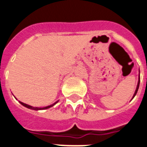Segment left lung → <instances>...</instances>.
Here are the masks:
<instances>
[{"mask_svg":"<svg viewBox=\"0 0 147 147\" xmlns=\"http://www.w3.org/2000/svg\"><path fill=\"white\" fill-rule=\"evenodd\" d=\"M140 75H139V78H138V83H137V88H136V90H135V92H134V95H133V98L132 99L135 97V95L137 94V91H138V88H139V85H140ZM131 99V100H132Z\"/></svg>","mask_w":147,"mask_h":147,"instance_id":"left-lung-1","label":"left lung"}]
</instances>
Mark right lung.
<instances>
[{
  "label": "right lung",
  "instance_id": "1",
  "mask_svg": "<svg viewBox=\"0 0 147 147\" xmlns=\"http://www.w3.org/2000/svg\"><path fill=\"white\" fill-rule=\"evenodd\" d=\"M58 101L59 100H57L56 102H55L54 104H53V105H49V106H47V107H32V106H30V105H26V104H24V103L21 102V101H19L20 104H21L23 106H24V107H27V108H29V109H31V110H35V111H39V110H46V109H48V108H49V107H53V106H54V105L56 104V103H58Z\"/></svg>",
  "mask_w": 147,
  "mask_h": 147
}]
</instances>
